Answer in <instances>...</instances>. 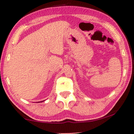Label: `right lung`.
<instances>
[{"instance_id":"1","label":"right lung","mask_w":134,"mask_h":134,"mask_svg":"<svg viewBox=\"0 0 134 134\" xmlns=\"http://www.w3.org/2000/svg\"><path fill=\"white\" fill-rule=\"evenodd\" d=\"M43 102V101H41V102Z\"/></svg>"}]
</instances>
